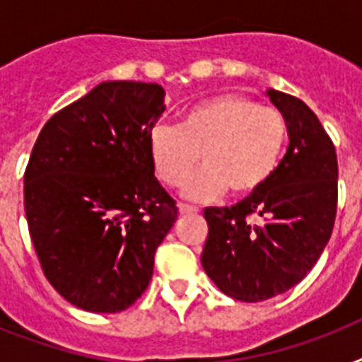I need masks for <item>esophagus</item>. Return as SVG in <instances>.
Listing matches in <instances>:
<instances>
[{
	"mask_svg": "<svg viewBox=\"0 0 362 362\" xmlns=\"http://www.w3.org/2000/svg\"><path fill=\"white\" fill-rule=\"evenodd\" d=\"M178 210H180V214H184V216H186V214H197V212H199L197 206H192V204H184V203L178 206Z\"/></svg>",
	"mask_w": 362,
	"mask_h": 362,
	"instance_id": "obj_1",
	"label": "esophagus"
}]
</instances>
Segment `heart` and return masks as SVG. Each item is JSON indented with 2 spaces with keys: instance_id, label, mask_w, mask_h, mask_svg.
<instances>
[{
  "instance_id": "heart-1",
  "label": "heart",
  "mask_w": 362,
  "mask_h": 362,
  "mask_svg": "<svg viewBox=\"0 0 362 362\" xmlns=\"http://www.w3.org/2000/svg\"><path fill=\"white\" fill-rule=\"evenodd\" d=\"M289 125L278 109L221 93L187 109L178 127L156 125L148 136L150 159L159 182L180 187L199 163L203 169L187 180L189 199L210 201L229 189L247 197L274 176L286 150Z\"/></svg>"
}]
</instances>
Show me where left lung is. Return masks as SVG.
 I'll return each instance as SVG.
<instances>
[{
	"mask_svg": "<svg viewBox=\"0 0 362 362\" xmlns=\"http://www.w3.org/2000/svg\"><path fill=\"white\" fill-rule=\"evenodd\" d=\"M286 116L289 146L269 184L231 209H206L201 263L210 280L242 303L297 286L325 250L338 206V161L314 110L269 90Z\"/></svg>",
	"mask_w": 362,
	"mask_h": 362,
	"instance_id": "left-lung-1",
	"label": "left lung"
}]
</instances>
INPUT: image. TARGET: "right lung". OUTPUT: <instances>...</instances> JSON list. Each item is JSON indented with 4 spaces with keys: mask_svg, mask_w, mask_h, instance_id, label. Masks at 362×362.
I'll return each mask as SVG.
<instances>
[{
    "mask_svg": "<svg viewBox=\"0 0 362 362\" xmlns=\"http://www.w3.org/2000/svg\"><path fill=\"white\" fill-rule=\"evenodd\" d=\"M163 98L159 84L103 82L58 110L31 150L24 173L31 242L54 289L88 312L135 304L178 218L148 148Z\"/></svg>",
    "mask_w": 362,
    "mask_h": 362,
    "instance_id": "1",
    "label": "right lung"
}]
</instances>
